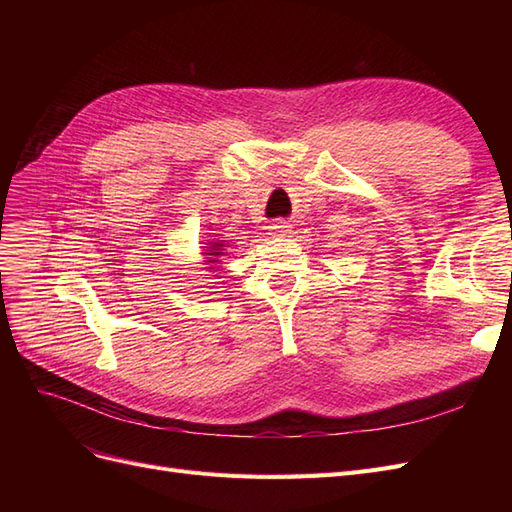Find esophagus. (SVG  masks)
<instances>
[{
  "label": "esophagus",
  "mask_w": 512,
  "mask_h": 512,
  "mask_svg": "<svg viewBox=\"0 0 512 512\" xmlns=\"http://www.w3.org/2000/svg\"><path fill=\"white\" fill-rule=\"evenodd\" d=\"M288 224L286 222H275L273 226H269V230L273 232V235H286V232H288Z\"/></svg>",
  "instance_id": "34e87169"
}]
</instances>
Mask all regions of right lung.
<instances>
[{
  "mask_svg": "<svg viewBox=\"0 0 512 512\" xmlns=\"http://www.w3.org/2000/svg\"><path fill=\"white\" fill-rule=\"evenodd\" d=\"M226 243L220 241V239H213V241H207V245L203 247V260H200V265H207L205 269H211V271H218V265H222V256L226 254Z\"/></svg>",
  "mask_w": 512,
  "mask_h": 512,
  "instance_id": "obj_1",
  "label": "right lung"
}]
</instances>
